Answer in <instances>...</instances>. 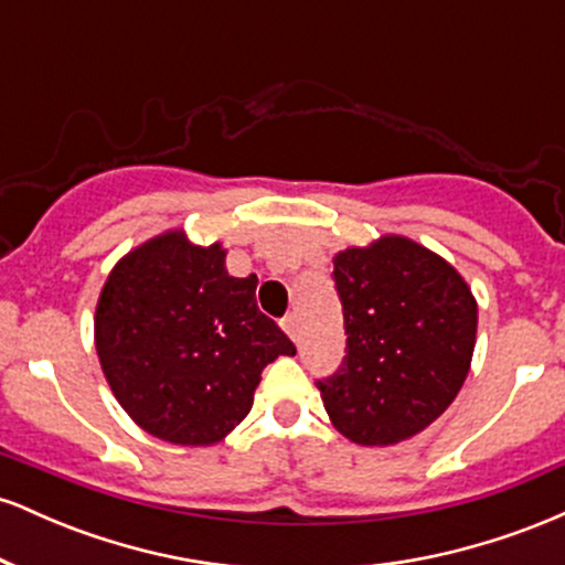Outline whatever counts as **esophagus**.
Here are the masks:
<instances>
[{
  "instance_id": "34e87169",
  "label": "esophagus",
  "mask_w": 565,
  "mask_h": 565,
  "mask_svg": "<svg viewBox=\"0 0 565 565\" xmlns=\"http://www.w3.org/2000/svg\"><path fill=\"white\" fill-rule=\"evenodd\" d=\"M281 327H284V332H287L291 340H300V321H297V316L295 313H289V316H284L281 319Z\"/></svg>"
}]
</instances>
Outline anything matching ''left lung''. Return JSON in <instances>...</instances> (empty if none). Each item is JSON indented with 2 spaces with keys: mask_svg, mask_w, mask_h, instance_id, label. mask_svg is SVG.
<instances>
[{
  "mask_svg": "<svg viewBox=\"0 0 565 565\" xmlns=\"http://www.w3.org/2000/svg\"><path fill=\"white\" fill-rule=\"evenodd\" d=\"M345 359L319 380L342 436L391 446L436 423L457 398L476 348L478 305L465 278L404 236L334 255Z\"/></svg>",
  "mask_w": 565,
  "mask_h": 565,
  "instance_id": "left-lung-1",
  "label": "left lung"
}]
</instances>
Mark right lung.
Here are the masks:
<instances>
[{
    "label": "right lung",
    "instance_id": "obj_1",
    "mask_svg": "<svg viewBox=\"0 0 565 565\" xmlns=\"http://www.w3.org/2000/svg\"><path fill=\"white\" fill-rule=\"evenodd\" d=\"M257 276L225 270L220 244L167 231L114 265L95 310V348L121 408L180 446L223 440L249 414L263 369L295 355L257 308Z\"/></svg>",
    "mask_w": 565,
    "mask_h": 565
}]
</instances>
